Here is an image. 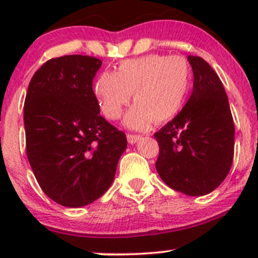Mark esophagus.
<instances>
[{
	"label": "esophagus",
	"mask_w": 258,
	"mask_h": 258,
	"mask_svg": "<svg viewBox=\"0 0 258 258\" xmlns=\"http://www.w3.org/2000/svg\"><path fill=\"white\" fill-rule=\"evenodd\" d=\"M139 140H141V136H140V135H131V134L127 135V141H128V144L134 145L136 144Z\"/></svg>",
	"instance_id": "obj_1"
}]
</instances>
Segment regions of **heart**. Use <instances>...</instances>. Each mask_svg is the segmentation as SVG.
<instances>
[{
    "mask_svg": "<svg viewBox=\"0 0 258 258\" xmlns=\"http://www.w3.org/2000/svg\"><path fill=\"white\" fill-rule=\"evenodd\" d=\"M192 82L188 62L179 56L147 54L119 62L116 72L105 71L93 83V95L107 118L118 119L131 101L124 118L134 130H146L156 121L175 118L183 107Z\"/></svg>",
    "mask_w": 258,
    "mask_h": 258,
    "instance_id": "b5f03b06",
    "label": "heart"
}]
</instances>
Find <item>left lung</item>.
Wrapping results in <instances>:
<instances>
[{
  "label": "left lung",
  "mask_w": 258,
  "mask_h": 258,
  "mask_svg": "<svg viewBox=\"0 0 258 258\" xmlns=\"http://www.w3.org/2000/svg\"><path fill=\"white\" fill-rule=\"evenodd\" d=\"M194 90L177 116L155 134L160 146L156 170L175 191L204 196L230 172L235 124L222 82L204 58L187 57Z\"/></svg>",
  "instance_id": "1"
}]
</instances>
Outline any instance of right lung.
<instances>
[{"instance_id":"1","label":"right lung","mask_w":258,"mask_h":258,"mask_svg":"<svg viewBox=\"0 0 258 258\" xmlns=\"http://www.w3.org/2000/svg\"><path fill=\"white\" fill-rule=\"evenodd\" d=\"M102 61L69 54L35 72L23 107L26 152L51 200L82 207L112 184L126 135L100 116L92 82Z\"/></svg>"}]
</instances>
